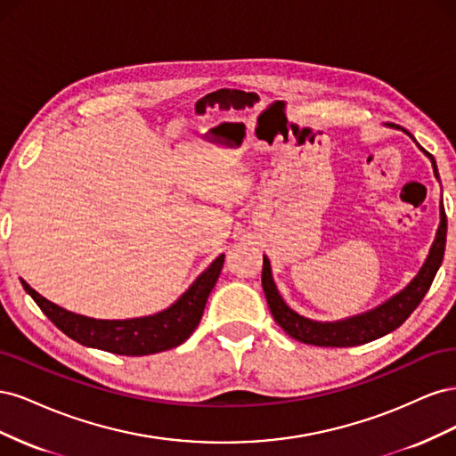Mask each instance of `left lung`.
Returning a JSON list of instances; mask_svg holds the SVG:
<instances>
[{
	"instance_id": "obj_1",
	"label": "left lung",
	"mask_w": 456,
	"mask_h": 456,
	"mask_svg": "<svg viewBox=\"0 0 456 456\" xmlns=\"http://www.w3.org/2000/svg\"><path fill=\"white\" fill-rule=\"evenodd\" d=\"M411 136V133H407ZM424 154L430 158L434 165V175H437V165L432 154L419 146ZM439 228L436 233V240L432 243L430 255H428L426 262L419 273L415 275L403 291H399L392 298H388L384 305L377 306L375 310H369L365 314L348 317V320L340 322H314L305 315H298L295 310L285 305V300L278 293L272 280V268L270 260L265 256L262 262V289L268 300L270 312L273 315L275 323H278L289 337L295 340H300L305 344H314V346H327V348H346V346H360V344H367L370 340H377L384 335L392 333L399 325H402L407 317L415 312V308L420 305V300L430 289L436 273L444 262L445 253V240H447V216L444 209V201L439 207Z\"/></svg>"
}]
</instances>
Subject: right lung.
<instances>
[{
  "instance_id": "add662e5",
  "label": "right lung",
  "mask_w": 456,
  "mask_h": 456,
  "mask_svg": "<svg viewBox=\"0 0 456 456\" xmlns=\"http://www.w3.org/2000/svg\"><path fill=\"white\" fill-rule=\"evenodd\" d=\"M223 265L224 255H220L175 305L154 315L134 320H94L68 312L41 297L24 280L20 281L41 312L72 340L118 355H148L181 346L194 333Z\"/></svg>"
}]
</instances>
